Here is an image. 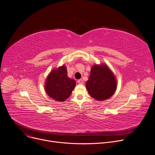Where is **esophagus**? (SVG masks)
Segmentation results:
<instances>
[{
  "instance_id": "34e87169",
  "label": "esophagus",
  "mask_w": 155,
  "mask_h": 155,
  "mask_svg": "<svg viewBox=\"0 0 155 155\" xmlns=\"http://www.w3.org/2000/svg\"><path fill=\"white\" fill-rule=\"evenodd\" d=\"M77 81H78V83H80V84H83V80L82 79H80V80H78Z\"/></svg>"
}]
</instances>
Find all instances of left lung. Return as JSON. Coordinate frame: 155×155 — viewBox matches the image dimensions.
<instances>
[{"instance_id":"obj_1","label":"left lung","mask_w":155,"mask_h":155,"mask_svg":"<svg viewBox=\"0 0 155 155\" xmlns=\"http://www.w3.org/2000/svg\"><path fill=\"white\" fill-rule=\"evenodd\" d=\"M116 86L115 76L106 65H94L91 68L86 87L94 99L98 101L108 99L116 91Z\"/></svg>"}]
</instances>
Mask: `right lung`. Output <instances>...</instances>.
Listing matches in <instances>:
<instances>
[{
  "label": "right lung",
  "instance_id": "add662e5",
  "mask_svg": "<svg viewBox=\"0 0 155 155\" xmlns=\"http://www.w3.org/2000/svg\"><path fill=\"white\" fill-rule=\"evenodd\" d=\"M75 84L74 79L68 77L67 68L64 65L49 74L46 79L45 90L54 100L62 102L71 94Z\"/></svg>",
  "mask_w": 155,
  "mask_h": 155
}]
</instances>
